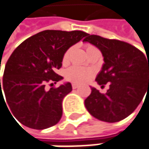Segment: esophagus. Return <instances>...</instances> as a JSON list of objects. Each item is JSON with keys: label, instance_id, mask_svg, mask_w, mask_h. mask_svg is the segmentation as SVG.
Wrapping results in <instances>:
<instances>
[{"label": "esophagus", "instance_id": "esophagus-1", "mask_svg": "<svg viewBox=\"0 0 149 149\" xmlns=\"http://www.w3.org/2000/svg\"><path fill=\"white\" fill-rule=\"evenodd\" d=\"M72 85V89H77V88L78 87V84H76V83H73Z\"/></svg>", "mask_w": 149, "mask_h": 149}]
</instances>
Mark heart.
Segmentation results:
<instances>
[{
	"instance_id": "b5f03b06",
	"label": "heart",
	"mask_w": 149,
	"mask_h": 149,
	"mask_svg": "<svg viewBox=\"0 0 149 149\" xmlns=\"http://www.w3.org/2000/svg\"><path fill=\"white\" fill-rule=\"evenodd\" d=\"M91 47H94V46L88 45L86 46V50H88ZM70 52H71L70 49L65 52V53L64 55V61H66L69 58ZM92 75H93V71L91 69L78 66V65H73V66L70 67L69 69H67L65 72V77L68 80H70L73 83H78V84L87 81Z\"/></svg>"
}]
</instances>
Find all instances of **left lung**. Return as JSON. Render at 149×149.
<instances>
[{
    "mask_svg": "<svg viewBox=\"0 0 149 149\" xmlns=\"http://www.w3.org/2000/svg\"><path fill=\"white\" fill-rule=\"evenodd\" d=\"M87 36L84 41L97 47L104 57L96 81L102 86L109 83V89L102 94L91 87V93L84 100V105L100 121L119 122L134 111L149 91V60L129 43L98 35Z\"/></svg>",
    "mask_w": 149,
    "mask_h": 149,
    "instance_id": "1",
    "label": "left lung"
}]
</instances>
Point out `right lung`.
<instances>
[{"instance_id": "add662e5", "label": "right lung", "mask_w": 149, "mask_h": 149, "mask_svg": "<svg viewBox=\"0 0 149 149\" xmlns=\"http://www.w3.org/2000/svg\"><path fill=\"white\" fill-rule=\"evenodd\" d=\"M87 35L82 31L45 30L26 39L13 52L1 84L0 79V97L4 91L10 110L20 123L45 130L59 122L62 101L72 91V84L67 82L46 91L45 84L63 79L56 71L62 66L65 52Z\"/></svg>"}]
</instances>
